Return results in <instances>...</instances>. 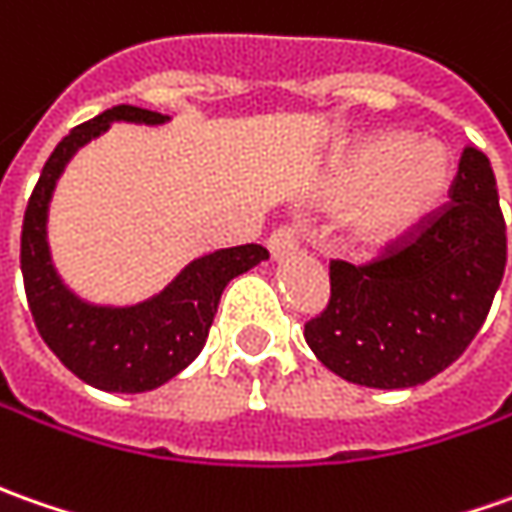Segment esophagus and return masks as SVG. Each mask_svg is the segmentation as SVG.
Instances as JSON below:
<instances>
[{"instance_id": "34e87169", "label": "esophagus", "mask_w": 512, "mask_h": 512, "mask_svg": "<svg viewBox=\"0 0 512 512\" xmlns=\"http://www.w3.org/2000/svg\"><path fill=\"white\" fill-rule=\"evenodd\" d=\"M266 243H269V252H272L274 260H280V257L291 255L300 246V238H297V232L291 226H280V229H274L272 235H269Z\"/></svg>"}]
</instances>
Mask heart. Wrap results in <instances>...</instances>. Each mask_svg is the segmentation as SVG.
<instances>
[{"label": "heart", "instance_id": "heart-1", "mask_svg": "<svg viewBox=\"0 0 512 512\" xmlns=\"http://www.w3.org/2000/svg\"><path fill=\"white\" fill-rule=\"evenodd\" d=\"M453 161L436 141L402 133L371 135L348 152L323 189L328 206L357 203L351 235L362 246H385L408 235L442 206Z\"/></svg>", "mask_w": 512, "mask_h": 512}]
</instances>
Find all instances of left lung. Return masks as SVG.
<instances>
[{"instance_id":"left-lung-1","label":"left lung","mask_w":512,"mask_h":512,"mask_svg":"<svg viewBox=\"0 0 512 512\" xmlns=\"http://www.w3.org/2000/svg\"><path fill=\"white\" fill-rule=\"evenodd\" d=\"M507 263L496 175L465 147L450 203L365 266L331 260L326 311L306 323L314 357L365 388H414L479 334Z\"/></svg>"}]
</instances>
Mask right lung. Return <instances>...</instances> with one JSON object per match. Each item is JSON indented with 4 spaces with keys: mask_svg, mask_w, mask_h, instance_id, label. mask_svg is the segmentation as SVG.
I'll return each mask as SVG.
<instances>
[{
    "mask_svg": "<svg viewBox=\"0 0 512 512\" xmlns=\"http://www.w3.org/2000/svg\"><path fill=\"white\" fill-rule=\"evenodd\" d=\"M113 121L167 124L169 115L118 104L93 121H84L47 158L22 223V277L33 323L47 348L87 385L110 394H144L172 377L201 354L226 283L255 269L269 252L257 243L218 249L195 257L175 280L133 306H98L64 286L47 243V212L56 181L70 158Z\"/></svg>",
    "mask_w": 512,
    "mask_h": 512,
    "instance_id": "obj_1",
    "label": "right lung"
}]
</instances>
